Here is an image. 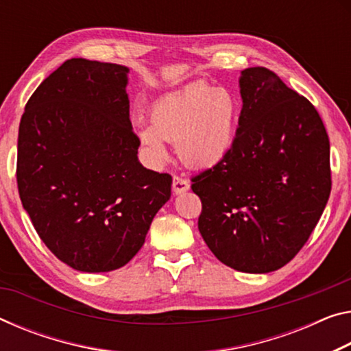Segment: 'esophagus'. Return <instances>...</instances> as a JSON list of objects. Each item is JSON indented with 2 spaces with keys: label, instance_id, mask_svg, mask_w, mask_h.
I'll return each mask as SVG.
<instances>
[{
  "label": "esophagus",
  "instance_id": "obj_1",
  "mask_svg": "<svg viewBox=\"0 0 351 351\" xmlns=\"http://www.w3.org/2000/svg\"><path fill=\"white\" fill-rule=\"evenodd\" d=\"M171 186H173V192L176 193H184L189 191V187H191V182H189L186 178L182 176H178L175 175L173 176V182H171Z\"/></svg>",
  "mask_w": 351,
  "mask_h": 351
}]
</instances>
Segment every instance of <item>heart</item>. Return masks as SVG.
Instances as JSON below:
<instances>
[{
	"label": "heart",
	"mask_w": 351,
	"mask_h": 351,
	"mask_svg": "<svg viewBox=\"0 0 351 351\" xmlns=\"http://www.w3.org/2000/svg\"><path fill=\"white\" fill-rule=\"evenodd\" d=\"M239 103L234 93L208 82H193L165 95L152 109V125L138 136L154 159L167 156L165 142H176L181 160L197 169L223 160L234 145Z\"/></svg>",
	"instance_id": "b5f03b06"
}]
</instances>
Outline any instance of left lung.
<instances>
[{"mask_svg":"<svg viewBox=\"0 0 351 351\" xmlns=\"http://www.w3.org/2000/svg\"><path fill=\"white\" fill-rule=\"evenodd\" d=\"M242 112L221 162L192 176L198 230L245 274L281 269L308 242L331 192L330 138L308 98L265 66L242 71Z\"/></svg>","mask_w":351,"mask_h":351,"instance_id":"left-lung-1","label":"left lung"}]
</instances>
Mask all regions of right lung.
Segmentation results:
<instances>
[{"mask_svg": "<svg viewBox=\"0 0 351 351\" xmlns=\"http://www.w3.org/2000/svg\"><path fill=\"white\" fill-rule=\"evenodd\" d=\"M126 73L119 64L65 60L27 99L20 121L23 208L49 252L88 274L130 263L171 192L169 173L137 160Z\"/></svg>", "mask_w": 351, "mask_h": 351, "instance_id": "right-lung-1", "label": "right lung"}]
</instances>
